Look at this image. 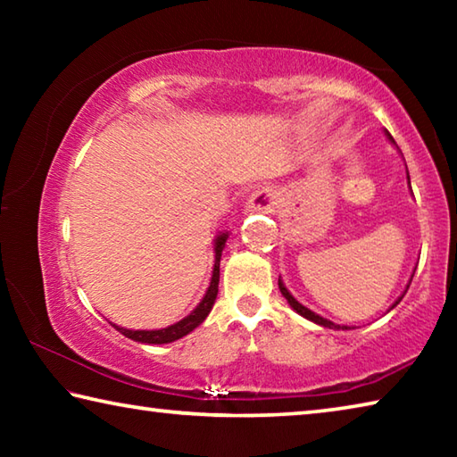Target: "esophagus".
<instances>
[{"mask_svg": "<svg viewBox=\"0 0 457 457\" xmlns=\"http://www.w3.org/2000/svg\"><path fill=\"white\" fill-rule=\"evenodd\" d=\"M280 204V193L272 187H262L253 191L245 204V212L250 213H274Z\"/></svg>", "mask_w": 457, "mask_h": 457, "instance_id": "34e87169", "label": "esophagus"}]
</instances>
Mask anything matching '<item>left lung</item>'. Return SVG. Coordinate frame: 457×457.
<instances>
[{
	"label": "left lung",
	"instance_id": "1",
	"mask_svg": "<svg viewBox=\"0 0 457 457\" xmlns=\"http://www.w3.org/2000/svg\"><path fill=\"white\" fill-rule=\"evenodd\" d=\"M389 138H391V143H395V141H393V137H391V135H389ZM407 179H409V173H407ZM409 187H411V183H409ZM411 280H413V278H411ZM411 280H409V284H411ZM278 288H280L282 296H284L286 300H288V304H290V306L294 308V311H296L300 316H304V319L312 320V322H316V324H320V327H324V328H335V330H340V328H343V330H346V327H340V324H335V322H332V320L322 319L320 314H316V312H312V311H311V308H306V306L300 304L298 300L294 298L292 294L288 292V288H286V286H284V282L280 280V278H278ZM407 288H409V286H407ZM405 292H407V290H405ZM405 292L401 294V296L395 300V304H393V306H397V304L401 303V298L405 296ZM393 306H391V308H393Z\"/></svg>",
	"mask_w": 457,
	"mask_h": 457
}]
</instances>
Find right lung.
<instances>
[{
    "label": "right lung",
    "instance_id": "obj_1",
    "mask_svg": "<svg viewBox=\"0 0 457 457\" xmlns=\"http://www.w3.org/2000/svg\"><path fill=\"white\" fill-rule=\"evenodd\" d=\"M226 239H228V231L226 234H220L218 237H215V245H213L215 262H213V274H212L210 288H207L204 300H201L195 311H193L189 316H185L183 320L175 322L167 328H161V330H130V328L117 327V324H112V327L117 328L120 335H125L127 338L137 340V343H146V345H167V343H173V340L181 338L185 335H189L193 328H197L199 324L207 319V314L212 312V308L215 304V298H218L220 260H221L223 247H226Z\"/></svg>",
    "mask_w": 457,
    "mask_h": 457
}]
</instances>
